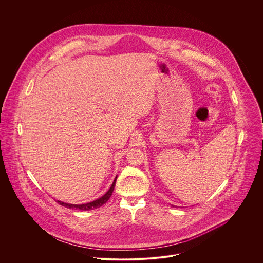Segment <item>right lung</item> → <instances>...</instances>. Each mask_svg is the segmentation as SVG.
<instances>
[{
  "mask_svg": "<svg viewBox=\"0 0 263 263\" xmlns=\"http://www.w3.org/2000/svg\"><path fill=\"white\" fill-rule=\"evenodd\" d=\"M116 178L117 177H115L112 185H111V187L109 188V190L102 197H100V198H98V199H96V200H94L92 202H88V203H84V204H71V203H66V202H62V201L58 200V203H60L63 206L68 208V209H76V210H80V211H89V210H94V209L100 208L110 198V196L112 194L113 189H114V186H115Z\"/></svg>",
  "mask_w": 263,
  "mask_h": 263,
  "instance_id": "1",
  "label": "right lung"
}]
</instances>
